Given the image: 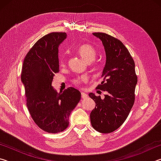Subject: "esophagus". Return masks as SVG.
I'll return each instance as SVG.
<instances>
[{"label":"esophagus","instance_id":"1","mask_svg":"<svg viewBox=\"0 0 161 161\" xmlns=\"http://www.w3.org/2000/svg\"><path fill=\"white\" fill-rule=\"evenodd\" d=\"M87 97V94L84 93V92H81V98L83 99H85V98Z\"/></svg>","mask_w":161,"mask_h":161}]
</instances>
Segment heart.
I'll return each mask as SVG.
<instances>
[{"mask_svg": "<svg viewBox=\"0 0 161 161\" xmlns=\"http://www.w3.org/2000/svg\"><path fill=\"white\" fill-rule=\"evenodd\" d=\"M77 53L81 58H82L84 61L87 63H90V62H93L97 57V50H95L94 47H92L90 45L84 44L81 45L80 47L78 48ZM65 62L64 57H62L60 58V64L63 65ZM94 66H99V64L98 62H95L94 63ZM87 80V77L84 75H81L78 77L76 80H75V83L79 84L81 81H84Z\"/></svg>", "mask_w": 161, "mask_h": 161, "instance_id": "obj_1", "label": "heart"}]
</instances>
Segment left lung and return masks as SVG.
I'll return each mask as SVG.
<instances>
[{
  "instance_id": "8db88e82",
  "label": "left lung",
  "mask_w": 161,
  "mask_h": 161,
  "mask_svg": "<svg viewBox=\"0 0 161 161\" xmlns=\"http://www.w3.org/2000/svg\"><path fill=\"white\" fill-rule=\"evenodd\" d=\"M102 42L106 63L102 77L103 81L97 86L106 92L104 97L89 93L96 103L90 114L92 127L102 133L114 131L124 124L135 101L138 79L135 63L129 50L116 38L102 32H94Z\"/></svg>"
}]
</instances>
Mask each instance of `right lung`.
<instances>
[{
	"instance_id": "add662e5",
	"label": "right lung",
	"mask_w": 161,
	"mask_h": 161,
	"mask_svg": "<svg viewBox=\"0 0 161 161\" xmlns=\"http://www.w3.org/2000/svg\"><path fill=\"white\" fill-rule=\"evenodd\" d=\"M66 38L65 32L40 38L27 54L22 68L29 112L40 129L51 133L67 129L70 114L81 99L77 89L69 87L58 93L52 85L54 74L59 72V46Z\"/></svg>"
}]
</instances>
